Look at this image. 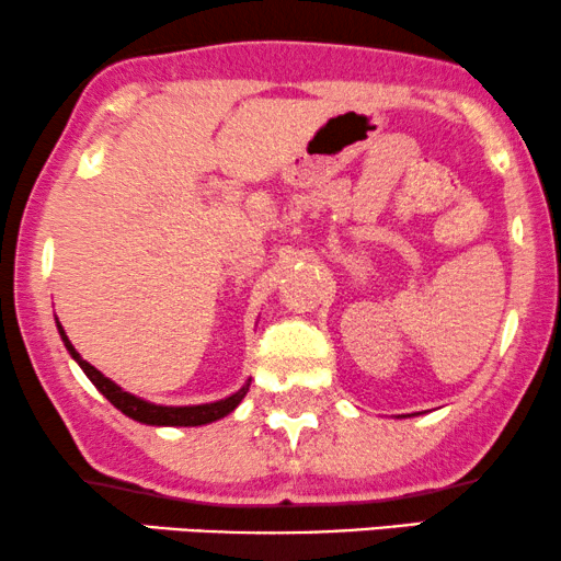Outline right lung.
<instances>
[{
	"mask_svg": "<svg viewBox=\"0 0 561 561\" xmlns=\"http://www.w3.org/2000/svg\"><path fill=\"white\" fill-rule=\"evenodd\" d=\"M58 332H60V340L66 342V350L71 352V357L81 365V370L89 375V380L94 382V386L106 396V401H110L112 405H117V409L125 413V416L140 421V424H150V426H202V424H211V421H217L221 416H227V413H232L237 405H240L244 393L250 390V382H248V386H242L234 396L225 398V401L202 403V405H156V403H148V401H142V398H137L133 393H127V390H122L119 386H114V382L110 378H104V375L99 373L94 365H89L87 359H81L79 352L73 350V344L68 342V336L64 332V327H60V321H58Z\"/></svg>",
	"mask_w": 561,
	"mask_h": 561,
	"instance_id": "right-lung-1",
	"label": "right lung"
}]
</instances>
